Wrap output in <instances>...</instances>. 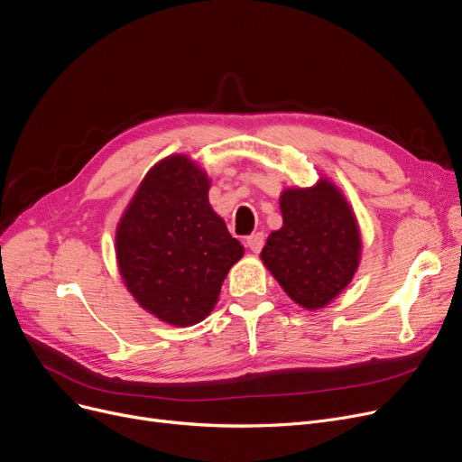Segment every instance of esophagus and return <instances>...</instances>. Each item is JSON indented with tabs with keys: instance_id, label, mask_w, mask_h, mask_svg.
I'll list each match as a JSON object with an SVG mask.
<instances>
[{
	"instance_id": "1",
	"label": "esophagus",
	"mask_w": 462,
	"mask_h": 462,
	"mask_svg": "<svg viewBox=\"0 0 462 462\" xmlns=\"http://www.w3.org/2000/svg\"><path fill=\"white\" fill-rule=\"evenodd\" d=\"M245 245L253 251V253H260V249L264 247V234L263 232H254L251 236L245 237Z\"/></svg>"
}]
</instances>
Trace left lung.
I'll use <instances>...</instances> for the list:
<instances>
[{
  "mask_svg": "<svg viewBox=\"0 0 462 462\" xmlns=\"http://www.w3.org/2000/svg\"><path fill=\"white\" fill-rule=\"evenodd\" d=\"M283 226L260 253L264 266L300 308L328 306L360 264L363 239L353 208L330 179L313 187L285 189L279 196Z\"/></svg>",
  "mask_w": 462,
  "mask_h": 462,
  "instance_id": "1",
  "label": "left lung"
}]
</instances>
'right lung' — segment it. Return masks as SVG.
Returning a JSON list of instances; mask_svg holds the SVG:
<instances>
[{
	"label": "right lung",
	"mask_w": 462,
	"mask_h": 462,
	"mask_svg": "<svg viewBox=\"0 0 462 462\" xmlns=\"http://www.w3.org/2000/svg\"><path fill=\"white\" fill-rule=\"evenodd\" d=\"M209 187L194 160L170 154L147 171L116 225V264L128 292L171 327L204 320L244 256L209 204Z\"/></svg>",
	"instance_id": "right-lung-1"
}]
</instances>
